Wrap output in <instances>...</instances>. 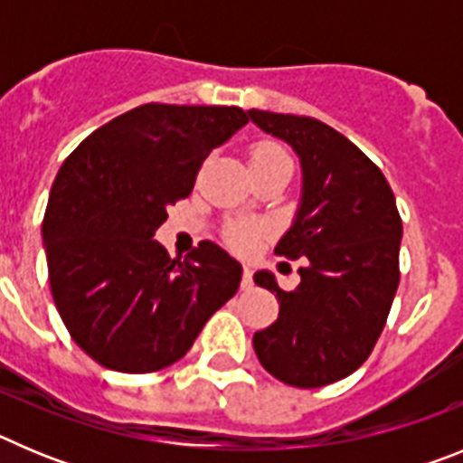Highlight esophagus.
<instances>
[{"instance_id": "34e87169", "label": "esophagus", "mask_w": 463, "mask_h": 463, "mask_svg": "<svg viewBox=\"0 0 463 463\" xmlns=\"http://www.w3.org/2000/svg\"><path fill=\"white\" fill-rule=\"evenodd\" d=\"M241 289H252V271L248 267L243 269V278H241Z\"/></svg>"}]
</instances>
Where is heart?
Returning <instances> with one entry per match:
<instances>
[{
  "label": "heart",
  "mask_w": 463,
  "mask_h": 463,
  "mask_svg": "<svg viewBox=\"0 0 463 463\" xmlns=\"http://www.w3.org/2000/svg\"><path fill=\"white\" fill-rule=\"evenodd\" d=\"M273 162H289L288 153L276 146V143H260L250 150V166L252 165H273ZM229 245H234L236 250H248L255 243V232L250 227L236 224L227 229Z\"/></svg>",
  "instance_id": "obj_1"
}]
</instances>
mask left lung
<instances>
[{"label":"left lung","instance_id":"1","mask_svg":"<svg viewBox=\"0 0 463 463\" xmlns=\"http://www.w3.org/2000/svg\"><path fill=\"white\" fill-rule=\"evenodd\" d=\"M261 132L282 138L301 162L304 187L276 255L298 260L301 282L285 292L269 271L280 313L252 338L261 366L292 387H325L357 371L373 350L399 288L401 215L383 171L325 122L248 110Z\"/></svg>","mask_w":463,"mask_h":463}]
</instances>
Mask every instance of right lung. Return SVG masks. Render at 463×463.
<instances>
[{
    "instance_id": "add662e5",
    "label": "right lung",
    "mask_w": 463,
    "mask_h": 463,
    "mask_svg": "<svg viewBox=\"0 0 463 463\" xmlns=\"http://www.w3.org/2000/svg\"><path fill=\"white\" fill-rule=\"evenodd\" d=\"M248 120L239 106L143 104L90 134L57 171L41 227L52 301L106 369H166L239 289L243 269L220 245L202 241L171 260L155 232L211 150Z\"/></svg>"
}]
</instances>
